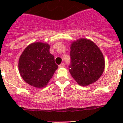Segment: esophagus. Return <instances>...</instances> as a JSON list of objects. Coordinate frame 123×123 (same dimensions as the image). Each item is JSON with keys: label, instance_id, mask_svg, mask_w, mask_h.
I'll return each mask as SVG.
<instances>
[{"label": "esophagus", "instance_id": "34e87169", "mask_svg": "<svg viewBox=\"0 0 123 123\" xmlns=\"http://www.w3.org/2000/svg\"><path fill=\"white\" fill-rule=\"evenodd\" d=\"M65 63H61L60 65H59V67L60 68H63V67H65Z\"/></svg>", "mask_w": 123, "mask_h": 123}]
</instances>
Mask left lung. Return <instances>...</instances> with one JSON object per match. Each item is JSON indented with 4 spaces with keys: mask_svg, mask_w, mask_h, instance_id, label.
Masks as SVG:
<instances>
[{
    "mask_svg": "<svg viewBox=\"0 0 123 123\" xmlns=\"http://www.w3.org/2000/svg\"><path fill=\"white\" fill-rule=\"evenodd\" d=\"M70 58L69 73L79 85L85 86L95 82L104 72V55L90 40L80 39L73 42Z\"/></svg>",
    "mask_w": 123,
    "mask_h": 123,
    "instance_id": "8db88e82",
    "label": "left lung"
}]
</instances>
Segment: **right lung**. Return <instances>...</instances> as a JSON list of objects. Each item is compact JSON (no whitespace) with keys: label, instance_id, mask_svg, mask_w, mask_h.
<instances>
[{"label":"right lung","instance_id":"1","mask_svg":"<svg viewBox=\"0 0 123 123\" xmlns=\"http://www.w3.org/2000/svg\"><path fill=\"white\" fill-rule=\"evenodd\" d=\"M49 49V45L45 43H32L25 49L19 57V73L29 85L37 88L45 86L58 68Z\"/></svg>","mask_w":123,"mask_h":123}]
</instances>
